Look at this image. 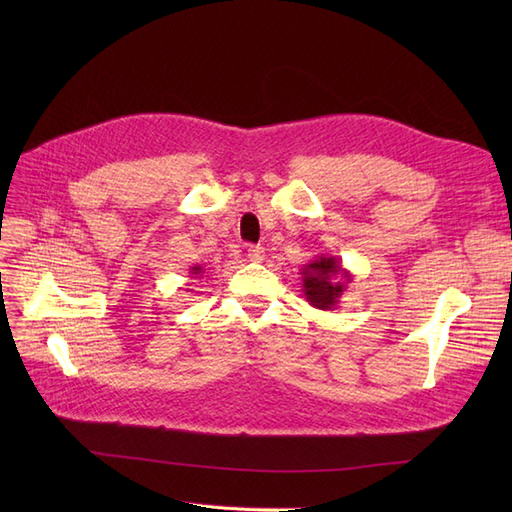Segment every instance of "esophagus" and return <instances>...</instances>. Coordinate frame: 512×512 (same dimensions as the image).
Returning <instances> with one entry per match:
<instances>
[{"label": "esophagus", "mask_w": 512, "mask_h": 512, "mask_svg": "<svg viewBox=\"0 0 512 512\" xmlns=\"http://www.w3.org/2000/svg\"><path fill=\"white\" fill-rule=\"evenodd\" d=\"M247 258H250L252 262H260L262 258H265V247L250 245V247H247Z\"/></svg>", "instance_id": "esophagus-1"}]
</instances>
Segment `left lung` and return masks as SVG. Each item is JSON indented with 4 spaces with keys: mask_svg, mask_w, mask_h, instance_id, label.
Listing matches in <instances>:
<instances>
[{
    "mask_svg": "<svg viewBox=\"0 0 512 512\" xmlns=\"http://www.w3.org/2000/svg\"><path fill=\"white\" fill-rule=\"evenodd\" d=\"M301 275L307 303L322 312L335 309L348 284H352V273L342 267V260L327 254L316 256V260L303 265Z\"/></svg>",
    "mask_w": 512,
    "mask_h": 512,
    "instance_id": "left-lung-1",
    "label": "left lung"
}]
</instances>
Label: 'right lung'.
<instances>
[{"mask_svg": "<svg viewBox=\"0 0 512 512\" xmlns=\"http://www.w3.org/2000/svg\"><path fill=\"white\" fill-rule=\"evenodd\" d=\"M190 273H192L194 277H198L200 273H205V271H203V267H200V265H196V267H192V269H190Z\"/></svg>", "mask_w": 512, "mask_h": 512, "instance_id": "add662e5", "label": "right lung"}]
</instances>
